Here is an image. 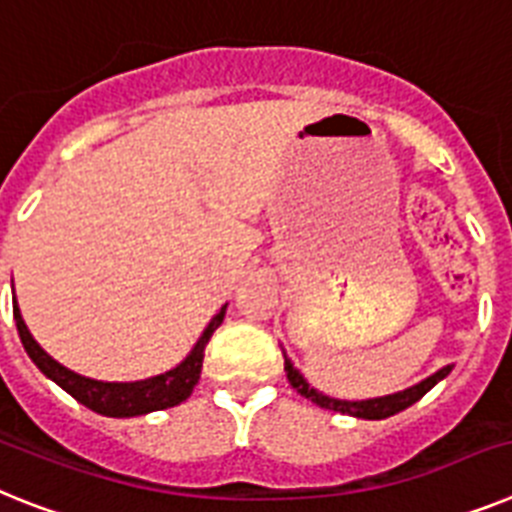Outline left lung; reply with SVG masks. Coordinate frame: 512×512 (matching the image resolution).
Listing matches in <instances>:
<instances>
[{"instance_id":"left-lung-1","label":"left lung","mask_w":512,"mask_h":512,"mask_svg":"<svg viewBox=\"0 0 512 512\" xmlns=\"http://www.w3.org/2000/svg\"><path fill=\"white\" fill-rule=\"evenodd\" d=\"M283 369H286V377H289V382L296 388V393H302L304 398L317 403L320 409L341 411V414L359 416V419H388V416L398 414V411L409 409V406H414L422 395H427L429 390L435 388L437 382L450 372V367H442L440 372H435V375L422 380L419 385H414V388L401 390V393H393V395H385V398H369V401H336V398H328V395L317 393L315 388H309L307 380L299 375V369H294V364H291L286 356H283Z\"/></svg>"}]
</instances>
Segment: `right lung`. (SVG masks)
Returning <instances> with one entry per match:
<instances>
[{
    "mask_svg": "<svg viewBox=\"0 0 512 512\" xmlns=\"http://www.w3.org/2000/svg\"><path fill=\"white\" fill-rule=\"evenodd\" d=\"M12 315H15L17 333H20V341H23L25 351H28L33 364H36L46 377H51L59 388L67 390L75 401L88 406L90 411L124 419V416H143L150 414V411L171 409V406H179V403L190 398L197 380H200V372H203L205 346H208V341L213 338V333L218 330L223 317H226V307H221V312L210 320V325L205 328L200 341L195 343V349L190 351V356H187L179 367L169 369V372H163V375L137 382H101L90 380V377L83 375H75V372H70V369L62 367L59 362H54V359L33 341L30 330L25 328L23 315H20V309H17V302H12Z\"/></svg>",
    "mask_w": 512,
    "mask_h": 512,
    "instance_id": "1",
    "label": "right lung"
}]
</instances>
